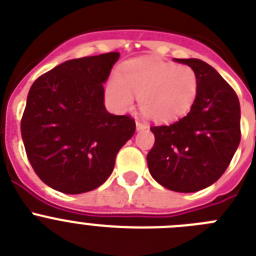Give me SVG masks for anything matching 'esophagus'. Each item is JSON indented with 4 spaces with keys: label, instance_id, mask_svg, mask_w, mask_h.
I'll use <instances>...</instances> for the list:
<instances>
[{
    "label": "esophagus",
    "instance_id": "1",
    "mask_svg": "<svg viewBox=\"0 0 256 256\" xmlns=\"http://www.w3.org/2000/svg\"><path fill=\"white\" fill-rule=\"evenodd\" d=\"M136 128L138 130H144V128H146V124L140 121V120H136Z\"/></svg>",
    "mask_w": 256,
    "mask_h": 256
}]
</instances>
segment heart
Wrapping results in <instances>:
<instances>
[{
    "instance_id": "obj_1",
    "label": "heart",
    "mask_w": 256,
    "mask_h": 256,
    "mask_svg": "<svg viewBox=\"0 0 256 256\" xmlns=\"http://www.w3.org/2000/svg\"><path fill=\"white\" fill-rule=\"evenodd\" d=\"M198 94V76L190 66L156 60H135L108 84V96L120 110H128L134 96L146 118L172 122L190 111Z\"/></svg>"
}]
</instances>
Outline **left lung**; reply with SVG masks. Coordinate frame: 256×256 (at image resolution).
<instances>
[{
	"mask_svg": "<svg viewBox=\"0 0 256 256\" xmlns=\"http://www.w3.org/2000/svg\"><path fill=\"white\" fill-rule=\"evenodd\" d=\"M198 76L190 112L171 125L152 126L156 142L146 156L156 182L177 192H195L224 174L240 144V102L231 85L206 62L174 58Z\"/></svg>",
	"mask_w": 256,
	"mask_h": 256,
	"instance_id": "left-lung-1",
	"label": "left lung"
}]
</instances>
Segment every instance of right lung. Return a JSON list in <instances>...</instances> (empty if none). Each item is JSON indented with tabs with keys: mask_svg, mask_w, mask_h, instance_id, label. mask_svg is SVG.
<instances>
[{
	"mask_svg": "<svg viewBox=\"0 0 256 256\" xmlns=\"http://www.w3.org/2000/svg\"><path fill=\"white\" fill-rule=\"evenodd\" d=\"M118 52L68 60L32 85L22 118L28 160L46 185L65 194L96 188L111 176L135 120L104 107L103 82Z\"/></svg>",
	"mask_w": 256,
	"mask_h": 256,
	"instance_id": "obj_1",
	"label": "right lung"
}]
</instances>
